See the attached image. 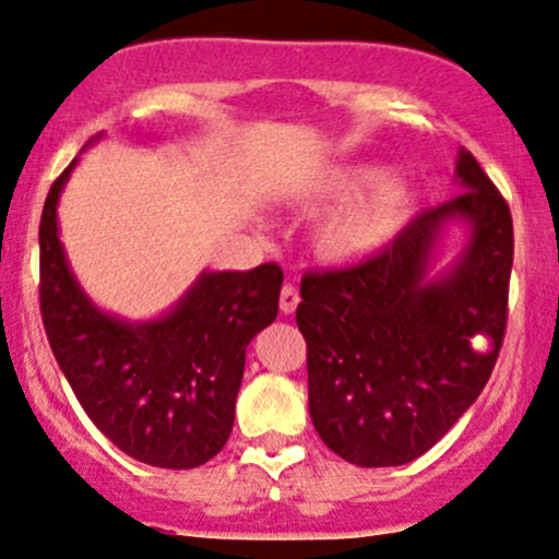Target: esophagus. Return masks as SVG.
<instances>
[{
	"instance_id": "esophagus-1",
	"label": "esophagus",
	"mask_w": 559,
	"mask_h": 559,
	"mask_svg": "<svg viewBox=\"0 0 559 559\" xmlns=\"http://www.w3.org/2000/svg\"><path fill=\"white\" fill-rule=\"evenodd\" d=\"M278 305H281V312H284V316H292V312L297 310V305H299V292H297V286H294V284H284V288H281Z\"/></svg>"
}]
</instances>
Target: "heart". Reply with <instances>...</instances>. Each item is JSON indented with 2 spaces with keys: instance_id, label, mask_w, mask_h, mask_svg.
I'll list each match as a JSON object with an SVG mask.
<instances>
[{
  "instance_id": "obj_1",
  "label": "heart",
  "mask_w": 559,
  "mask_h": 559,
  "mask_svg": "<svg viewBox=\"0 0 559 559\" xmlns=\"http://www.w3.org/2000/svg\"><path fill=\"white\" fill-rule=\"evenodd\" d=\"M378 163L331 165L299 191L307 213L330 210L316 230V249L333 265H355L389 247L418 213L420 194Z\"/></svg>"
}]
</instances>
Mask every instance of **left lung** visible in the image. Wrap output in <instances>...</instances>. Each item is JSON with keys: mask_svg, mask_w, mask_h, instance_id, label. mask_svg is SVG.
I'll list each match as a JSON object with an SVG mask.
<instances>
[{"mask_svg": "<svg viewBox=\"0 0 559 559\" xmlns=\"http://www.w3.org/2000/svg\"><path fill=\"white\" fill-rule=\"evenodd\" d=\"M457 181L463 194L413 217L383 252L301 278L310 418L352 465H404L426 454L478 400L499 357L512 215L467 150ZM447 219H465L472 239L444 276L428 280ZM476 335L489 350L472 346Z\"/></svg>", "mask_w": 559, "mask_h": 559, "instance_id": "left-lung-1", "label": "left lung"}]
</instances>
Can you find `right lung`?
<instances>
[{
    "instance_id": "1",
    "label": "right lung",
    "mask_w": 559,
    "mask_h": 559,
    "mask_svg": "<svg viewBox=\"0 0 559 559\" xmlns=\"http://www.w3.org/2000/svg\"><path fill=\"white\" fill-rule=\"evenodd\" d=\"M75 168L44 202L41 320L55 360L81 407L120 452L139 463L189 471L221 452L234 428L247 346L278 316L284 271H204L163 318L107 316L70 273L57 234V202Z\"/></svg>"
}]
</instances>
